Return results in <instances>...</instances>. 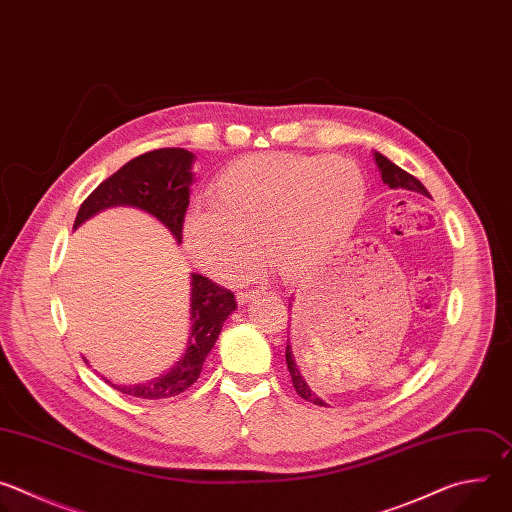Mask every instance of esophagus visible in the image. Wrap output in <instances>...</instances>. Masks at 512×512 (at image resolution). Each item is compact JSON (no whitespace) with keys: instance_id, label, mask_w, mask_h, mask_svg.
<instances>
[{"instance_id":"34e87169","label":"esophagus","mask_w":512,"mask_h":512,"mask_svg":"<svg viewBox=\"0 0 512 512\" xmlns=\"http://www.w3.org/2000/svg\"><path fill=\"white\" fill-rule=\"evenodd\" d=\"M261 291H263V289H241L239 294H237V302H239V304H245V302H249V300L261 296Z\"/></svg>"}]
</instances>
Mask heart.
Returning a JSON list of instances; mask_svg holds the SVG:
<instances>
[{"mask_svg": "<svg viewBox=\"0 0 512 512\" xmlns=\"http://www.w3.org/2000/svg\"><path fill=\"white\" fill-rule=\"evenodd\" d=\"M212 212H192L184 241L194 263L223 281L249 277L265 241L285 277L318 267L352 231L364 180L346 160L263 154L227 166L208 188Z\"/></svg>", "mask_w": 512, "mask_h": 512, "instance_id": "1", "label": "heart"}]
</instances>
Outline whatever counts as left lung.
Listing matches in <instances>:
<instances>
[{"label": "left lung", "instance_id": "8db88e82", "mask_svg": "<svg viewBox=\"0 0 512 512\" xmlns=\"http://www.w3.org/2000/svg\"><path fill=\"white\" fill-rule=\"evenodd\" d=\"M375 160H377V166H379V170H381V178H383V182H385L389 188H393V190L403 188V190H413V192H419V194L429 196V192L425 190V186H423L415 176H411V174H407L405 170H401L399 166H395L389 158H385V156H381V154L377 152V154H375ZM285 362H287V369H289V375H291V383H294L296 393H298L302 399H306V401H310V403H314V405L324 407L326 403L308 387L304 375L300 373V367H302V364H300V356H298V352L291 350L289 342H287V346H285Z\"/></svg>", "mask_w": 512, "mask_h": 512}]
</instances>
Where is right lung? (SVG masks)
<instances>
[{"mask_svg": "<svg viewBox=\"0 0 512 512\" xmlns=\"http://www.w3.org/2000/svg\"><path fill=\"white\" fill-rule=\"evenodd\" d=\"M192 160L194 156L182 148H162L133 158L85 198L75 218V227L103 208L125 204L156 216L168 227L174 239L182 243L184 218L190 204L188 186L192 184ZM190 306V346L176 367L166 377L152 383L111 387L139 399H168L184 393L196 383L204 358L221 334L225 320L237 308V302L231 289L194 273Z\"/></svg>", "mask_w": 512, "mask_h": 512, "instance_id": "right-lung-1", "label": "right lung"}]
</instances>
